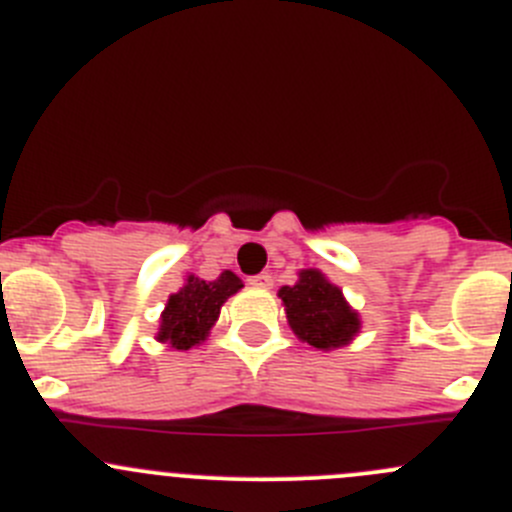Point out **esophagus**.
<instances>
[{
	"label": "esophagus",
	"instance_id": "1",
	"mask_svg": "<svg viewBox=\"0 0 512 512\" xmlns=\"http://www.w3.org/2000/svg\"><path fill=\"white\" fill-rule=\"evenodd\" d=\"M247 282H250L252 287H262V290H270V287H272V277L267 275V272H260V275L250 277Z\"/></svg>",
	"mask_w": 512,
	"mask_h": 512
}]
</instances>
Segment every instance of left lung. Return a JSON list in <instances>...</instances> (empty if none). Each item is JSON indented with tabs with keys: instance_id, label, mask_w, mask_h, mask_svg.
Masks as SVG:
<instances>
[{
	"instance_id": "1",
	"label": "left lung",
	"mask_w": 512,
	"mask_h": 512,
	"mask_svg": "<svg viewBox=\"0 0 512 512\" xmlns=\"http://www.w3.org/2000/svg\"><path fill=\"white\" fill-rule=\"evenodd\" d=\"M280 297L295 335L317 350L347 345L360 330L357 312L350 310L340 287L327 282L322 272L302 270L297 285L282 287Z\"/></svg>"
}]
</instances>
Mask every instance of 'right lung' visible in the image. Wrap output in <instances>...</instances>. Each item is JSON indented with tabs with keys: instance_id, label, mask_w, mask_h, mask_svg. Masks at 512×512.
Here are the masks:
<instances>
[{
	"instance_id": "add662e5",
	"label": "right lung",
	"mask_w": 512,
	"mask_h": 512,
	"mask_svg": "<svg viewBox=\"0 0 512 512\" xmlns=\"http://www.w3.org/2000/svg\"><path fill=\"white\" fill-rule=\"evenodd\" d=\"M240 287L242 280L230 270H225L212 282L190 275L185 287L167 300L157 340L170 342L177 350H190L192 345L205 340L220 315L222 302L235 295Z\"/></svg>"
}]
</instances>
